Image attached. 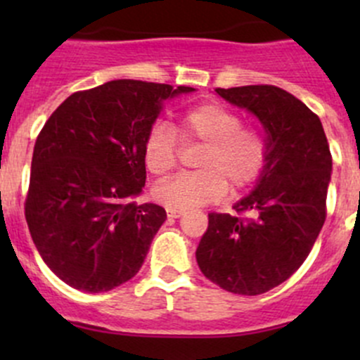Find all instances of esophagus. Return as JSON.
I'll list each match as a JSON object with an SVG mask.
<instances>
[{"mask_svg":"<svg viewBox=\"0 0 360 360\" xmlns=\"http://www.w3.org/2000/svg\"><path fill=\"white\" fill-rule=\"evenodd\" d=\"M167 216H169L170 219H177V217L183 216V210H169V212H167Z\"/></svg>","mask_w":360,"mask_h":360,"instance_id":"1","label":"esophagus"}]
</instances>
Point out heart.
Listing matches in <instances>:
<instances>
[{"label":"heart","instance_id":"obj_1","mask_svg":"<svg viewBox=\"0 0 360 360\" xmlns=\"http://www.w3.org/2000/svg\"><path fill=\"white\" fill-rule=\"evenodd\" d=\"M183 143L203 144L195 158L198 170L179 174L155 188V198L170 210L217 202L231 191L252 186L264 172L270 143L263 130L244 125V116L224 104L205 103L184 111L177 127ZM169 123L158 122L144 137L146 167L165 176L176 167L181 141Z\"/></svg>","mask_w":360,"mask_h":360}]
</instances>
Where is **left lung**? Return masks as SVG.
<instances>
[{
	"label": "left lung",
	"mask_w": 360,
	"mask_h": 360,
	"mask_svg": "<svg viewBox=\"0 0 360 360\" xmlns=\"http://www.w3.org/2000/svg\"><path fill=\"white\" fill-rule=\"evenodd\" d=\"M216 92L261 120L270 158L256 190L233 207L237 214H209L197 261L224 291L256 296L288 281L314 248L328 214L333 157L319 116L284 89Z\"/></svg>",
	"instance_id": "8db88e82"
}]
</instances>
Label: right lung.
<instances>
[{"label":"right lung","instance_id":"right-lung-1","mask_svg":"<svg viewBox=\"0 0 360 360\" xmlns=\"http://www.w3.org/2000/svg\"><path fill=\"white\" fill-rule=\"evenodd\" d=\"M191 86L112 79L71 94L34 144L24 210L32 242L71 288L104 292L143 266L167 212L130 202L146 183L143 144L169 97Z\"/></svg>","mask_w":360,"mask_h":360}]
</instances>
